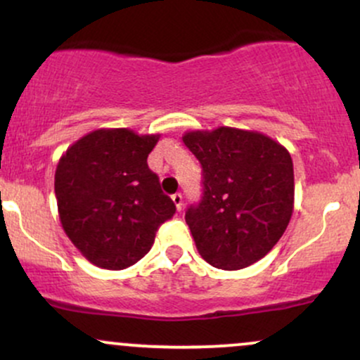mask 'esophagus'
<instances>
[{"label":"esophagus","instance_id":"obj_1","mask_svg":"<svg viewBox=\"0 0 360 360\" xmlns=\"http://www.w3.org/2000/svg\"><path fill=\"white\" fill-rule=\"evenodd\" d=\"M172 203H174L177 212H181V210H183V196H181L179 193L172 194Z\"/></svg>","mask_w":360,"mask_h":360}]
</instances>
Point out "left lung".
<instances>
[{
  "instance_id": "1",
  "label": "left lung",
  "mask_w": 360,
  "mask_h": 360,
  "mask_svg": "<svg viewBox=\"0 0 360 360\" xmlns=\"http://www.w3.org/2000/svg\"><path fill=\"white\" fill-rule=\"evenodd\" d=\"M183 142L203 167L205 196L186 212L200 255L225 271L257 262L291 220V154L260 131L233 127L189 130Z\"/></svg>"
}]
</instances>
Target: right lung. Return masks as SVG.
Segmentation results:
<instances>
[{
    "mask_svg": "<svg viewBox=\"0 0 360 360\" xmlns=\"http://www.w3.org/2000/svg\"><path fill=\"white\" fill-rule=\"evenodd\" d=\"M159 139L130 128H98L60 155L53 179L60 225L94 266H134L174 214V203L147 166Z\"/></svg>",
    "mask_w": 360,
    "mask_h": 360,
    "instance_id": "obj_1",
    "label": "right lung"
}]
</instances>
